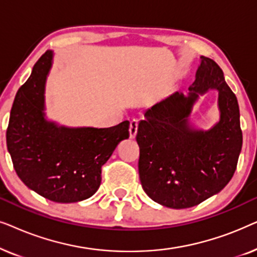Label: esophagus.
<instances>
[{
	"label": "esophagus",
	"instance_id": "esophagus-1",
	"mask_svg": "<svg viewBox=\"0 0 257 257\" xmlns=\"http://www.w3.org/2000/svg\"><path fill=\"white\" fill-rule=\"evenodd\" d=\"M137 132H138V119H132L130 121V137L135 138L137 136Z\"/></svg>",
	"mask_w": 257,
	"mask_h": 257
}]
</instances>
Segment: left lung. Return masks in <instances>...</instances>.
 <instances>
[{
  "mask_svg": "<svg viewBox=\"0 0 257 257\" xmlns=\"http://www.w3.org/2000/svg\"><path fill=\"white\" fill-rule=\"evenodd\" d=\"M188 97L175 92L145 112L137 132L139 177L153 201L170 208L196 206L219 193L233 178L242 149L236 96L213 59L201 56ZM219 91L220 121L209 132L189 127L199 94Z\"/></svg>",
  "mask_w": 257,
  "mask_h": 257,
  "instance_id": "1",
  "label": "left lung"
}]
</instances>
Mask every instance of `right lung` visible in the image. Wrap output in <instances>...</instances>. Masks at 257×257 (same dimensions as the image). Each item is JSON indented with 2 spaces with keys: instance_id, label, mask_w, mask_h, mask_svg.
<instances>
[{
  "instance_id": "obj_1",
  "label": "right lung",
  "mask_w": 257,
  "mask_h": 257,
  "mask_svg": "<svg viewBox=\"0 0 257 257\" xmlns=\"http://www.w3.org/2000/svg\"><path fill=\"white\" fill-rule=\"evenodd\" d=\"M51 59L52 52L45 51L17 91L7 147L24 185L51 201L77 202L99 188L101 167L130 137V121L107 128H68L45 120L44 85Z\"/></svg>"
}]
</instances>
